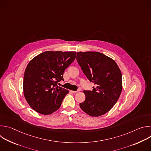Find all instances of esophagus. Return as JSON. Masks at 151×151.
<instances>
[{"instance_id": "1", "label": "esophagus", "mask_w": 151, "mask_h": 151, "mask_svg": "<svg viewBox=\"0 0 151 151\" xmlns=\"http://www.w3.org/2000/svg\"><path fill=\"white\" fill-rule=\"evenodd\" d=\"M71 92H72V93H73V94H76V93H78V91H71Z\"/></svg>"}]
</instances>
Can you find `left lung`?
<instances>
[{
    "label": "left lung",
    "mask_w": 151,
    "mask_h": 151,
    "mask_svg": "<svg viewBox=\"0 0 151 151\" xmlns=\"http://www.w3.org/2000/svg\"><path fill=\"white\" fill-rule=\"evenodd\" d=\"M76 60L83 73L96 87L84 90L85 100L81 109L91 116L110 111L118 101L122 88V74L116 62L98 52H78Z\"/></svg>",
    "instance_id": "8db88e82"
}]
</instances>
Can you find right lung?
Listing matches in <instances>:
<instances>
[{"label":"right lung","mask_w":151,"mask_h":151,"mask_svg":"<svg viewBox=\"0 0 151 151\" xmlns=\"http://www.w3.org/2000/svg\"><path fill=\"white\" fill-rule=\"evenodd\" d=\"M76 52L45 51L27 64L23 80L24 97L32 108L43 115L58 110L69 91L58 87L63 73L76 58Z\"/></svg>","instance_id":"1"}]
</instances>
